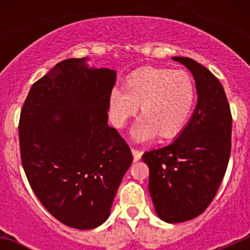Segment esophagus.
<instances>
[{
  "label": "esophagus",
  "instance_id": "esophagus-1",
  "mask_svg": "<svg viewBox=\"0 0 250 250\" xmlns=\"http://www.w3.org/2000/svg\"><path fill=\"white\" fill-rule=\"evenodd\" d=\"M131 152H132V155H134V161H138V160H140V158H141V154H143V152H141L140 150L135 149V147H132V149H131Z\"/></svg>",
  "mask_w": 250,
  "mask_h": 250
}]
</instances>
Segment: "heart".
<instances>
[{
  "label": "heart",
  "mask_w": 250,
  "mask_h": 250,
  "mask_svg": "<svg viewBox=\"0 0 250 250\" xmlns=\"http://www.w3.org/2000/svg\"><path fill=\"white\" fill-rule=\"evenodd\" d=\"M195 103L193 77L184 70L143 67L126 77L124 91L110 94V111L115 126L121 127L140 106L141 119L132 138L145 141L158 134L169 139L187 125Z\"/></svg>",
  "instance_id": "heart-1"
}]
</instances>
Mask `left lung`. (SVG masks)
I'll return each instance as SVG.
<instances>
[{"label": "left lung", "mask_w": 250, "mask_h": 250, "mask_svg": "<svg viewBox=\"0 0 250 250\" xmlns=\"http://www.w3.org/2000/svg\"><path fill=\"white\" fill-rule=\"evenodd\" d=\"M195 80L198 104L187 126L167 146L145 151L149 191L167 223L196 218L209 207L227 171L231 150V112L219 80L189 57H173Z\"/></svg>", "instance_id": "obj_1"}]
</instances>
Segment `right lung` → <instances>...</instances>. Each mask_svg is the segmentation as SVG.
<instances>
[{
    "label": "right lung",
    "instance_id": "add662e5",
    "mask_svg": "<svg viewBox=\"0 0 250 250\" xmlns=\"http://www.w3.org/2000/svg\"><path fill=\"white\" fill-rule=\"evenodd\" d=\"M67 59L32 85L20 115L22 167L48 213L70 228H96L110 215L132 163L107 124L116 71Z\"/></svg>",
    "mask_w": 250,
    "mask_h": 250
}]
</instances>
